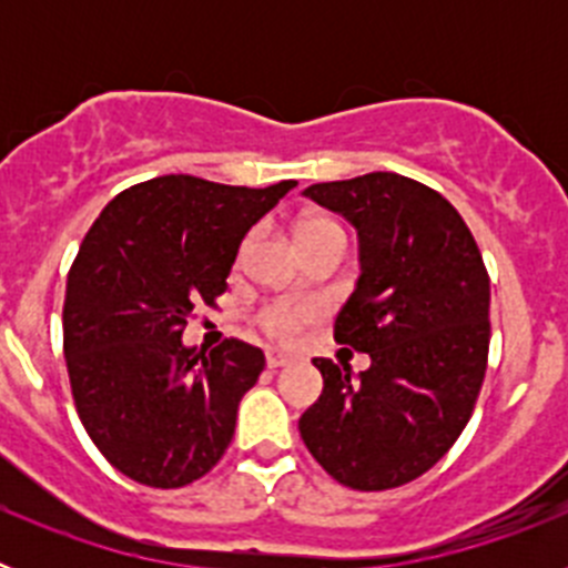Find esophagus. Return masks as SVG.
<instances>
[{"label": "esophagus", "mask_w": 568, "mask_h": 568, "mask_svg": "<svg viewBox=\"0 0 568 568\" xmlns=\"http://www.w3.org/2000/svg\"><path fill=\"white\" fill-rule=\"evenodd\" d=\"M290 361H293V355L284 353V349H278V346H270V349H267V366H270V369H278V366L290 364Z\"/></svg>", "instance_id": "1"}]
</instances>
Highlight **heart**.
I'll use <instances>...</instances> for the list:
<instances>
[{
    "instance_id": "heart-1",
    "label": "heart",
    "mask_w": 568,
    "mask_h": 568,
    "mask_svg": "<svg viewBox=\"0 0 568 568\" xmlns=\"http://www.w3.org/2000/svg\"><path fill=\"white\" fill-rule=\"evenodd\" d=\"M321 233H344L333 219H324V215H310L304 222L298 224V241H307L313 235ZM247 250V241H244V247L241 253ZM313 318V307L310 304H301V301H273L267 307L261 310V327L267 329L270 335L275 338H290V335L298 333L307 321Z\"/></svg>"
}]
</instances>
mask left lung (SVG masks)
<instances>
[{
    "label": "left lung",
    "mask_w": 568,
    "mask_h": 568,
    "mask_svg": "<svg viewBox=\"0 0 568 568\" xmlns=\"http://www.w3.org/2000/svg\"><path fill=\"white\" fill-rule=\"evenodd\" d=\"M355 224L361 278L335 341L369 369L313 358L321 398L301 415L304 446L329 478L384 491L420 478L469 424L489 358V273L458 210L398 173L304 190Z\"/></svg>",
    "instance_id": "left-lung-1"
}]
</instances>
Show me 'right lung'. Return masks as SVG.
Instances as JSON below:
<instances>
[{
  "label": "right lung",
  "mask_w": 568,
  "mask_h": 568,
  "mask_svg": "<svg viewBox=\"0 0 568 568\" xmlns=\"http://www.w3.org/2000/svg\"><path fill=\"white\" fill-rule=\"evenodd\" d=\"M295 184L159 175L115 195L84 235L62 307L70 393L90 440L135 484L179 489L227 453L264 353L239 338L204 353L182 333L227 293L241 239Z\"/></svg>",
  "instance_id": "add662e5"
}]
</instances>
